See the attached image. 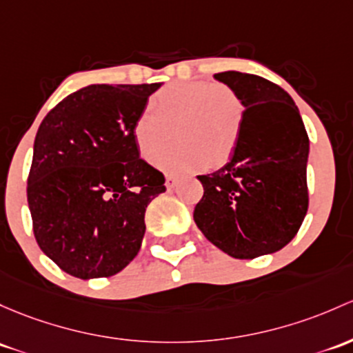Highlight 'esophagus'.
I'll list each match as a JSON object with an SVG mask.
<instances>
[{
    "mask_svg": "<svg viewBox=\"0 0 353 353\" xmlns=\"http://www.w3.org/2000/svg\"><path fill=\"white\" fill-rule=\"evenodd\" d=\"M176 183H177L176 176H170V174H167V176H165V188L169 189V191H170V189H174Z\"/></svg>",
    "mask_w": 353,
    "mask_h": 353,
    "instance_id": "obj_1",
    "label": "esophagus"
}]
</instances>
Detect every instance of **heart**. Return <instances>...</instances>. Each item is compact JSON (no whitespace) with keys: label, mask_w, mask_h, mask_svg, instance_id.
Instances as JSON below:
<instances>
[{"label":"heart","mask_w":353,"mask_h":353,"mask_svg":"<svg viewBox=\"0 0 353 353\" xmlns=\"http://www.w3.org/2000/svg\"><path fill=\"white\" fill-rule=\"evenodd\" d=\"M243 127V105L230 88L211 81H181L159 89L133 121V140L147 162L183 174L223 167L235 154Z\"/></svg>","instance_id":"obj_1"}]
</instances>
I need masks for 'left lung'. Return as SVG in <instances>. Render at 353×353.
<instances>
[{
  "mask_svg": "<svg viewBox=\"0 0 353 353\" xmlns=\"http://www.w3.org/2000/svg\"><path fill=\"white\" fill-rule=\"evenodd\" d=\"M243 105V127L230 162L198 176L205 194L194 208L203 235L235 259L285 247L307 211L310 139L291 96L255 74H214Z\"/></svg>",
  "mask_w": 353,
  "mask_h": 353,
  "instance_id": "obj_1",
  "label": "left lung"
}]
</instances>
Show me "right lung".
<instances>
[{
	"label": "right lung",
	"mask_w": 353,
	"mask_h": 353,
	"mask_svg": "<svg viewBox=\"0 0 353 353\" xmlns=\"http://www.w3.org/2000/svg\"><path fill=\"white\" fill-rule=\"evenodd\" d=\"M159 88L91 84L40 123L27 186L33 235L70 276H114L139 254L145 210L165 179L140 159L132 128Z\"/></svg>",
	"instance_id": "1"
}]
</instances>
